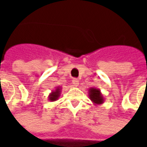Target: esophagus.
Wrapping results in <instances>:
<instances>
[{"label": "esophagus", "instance_id": "34e87169", "mask_svg": "<svg viewBox=\"0 0 147 147\" xmlns=\"http://www.w3.org/2000/svg\"><path fill=\"white\" fill-rule=\"evenodd\" d=\"M72 84H73V86L74 87H77L78 85H79V81L77 80V79H73L72 80Z\"/></svg>", "mask_w": 147, "mask_h": 147}]
</instances>
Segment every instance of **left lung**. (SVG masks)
Instances as JSON below:
<instances>
[{
	"label": "left lung",
	"instance_id": "left-lung-1",
	"mask_svg": "<svg viewBox=\"0 0 147 147\" xmlns=\"http://www.w3.org/2000/svg\"><path fill=\"white\" fill-rule=\"evenodd\" d=\"M88 96L91 101L94 103L95 105H102L105 102V99L103 96L102 93L99 88H96L94 87L90 88L88 89Z\"/></svg>",
	"mask_w": 147,
	"mask_h": 147
}]
</instances>
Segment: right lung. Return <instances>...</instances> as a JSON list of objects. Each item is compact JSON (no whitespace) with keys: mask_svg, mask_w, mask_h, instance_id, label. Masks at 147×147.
Segmentation results:
<instances>
[{"mask_svg":"<svg viewBox=\"0 0 147 147\" xmlns=\"http://www.w3.org/2000/svg\"><path fill=\"white\" fill-rule=\"evenodd\" d=\"M60 94H61V88L59 86L56 87L54 90H53L49 95H48V100L50 101H56L57 100H59V96H60Z\"/></svg>","mask_w":147,"mask_h":147,"instance_id":"1","label":"right lung"}]
</instances>
